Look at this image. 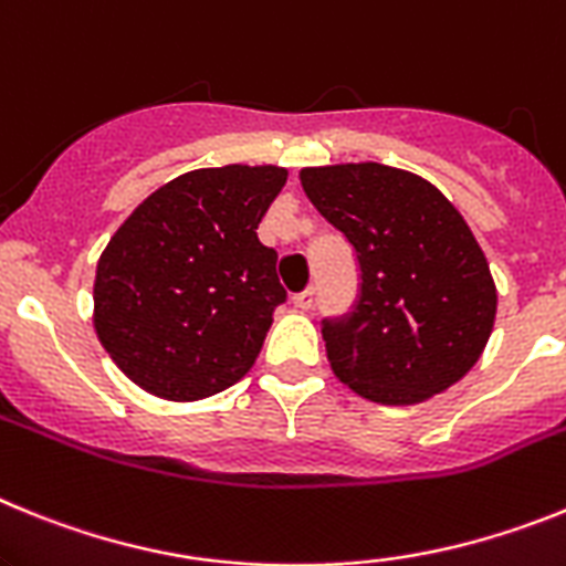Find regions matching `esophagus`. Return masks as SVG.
Returning a JSON list of instances; mask_svg holds the SVG:
<instances>
[{
  "label": "esophagus",
  "instance_id": "obj_1",
  "mask_svg": "<svg viewBox=\"0 0 566 566\" xmlns=\"http://www.w3.org/2000/svg\"><path fill=\"white\" fill-rule=\"evenodd\" d=\"M313 302H316V290L313 287L302 290V293H296V296H293V304H296L298 311H311Z\"/></svg>",
  "mask_w": 566,
  "mask_h": 566
}]
</instances>
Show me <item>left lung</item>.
<instances>
[{
  "instance_id": "left-lung-1",
  "label": "left lung",
  "mask_w": 566,
  "mask_h": 566,
  "mask_svg": "<svg viewBox=\"0 0 566 566\" xmlns=\"http://www.w3.org/2000/svg\"><path fill=\"white\" fill-rule=\"evenodd\" d=\"M313 208L353 244L358 298L324 318L331 367L378 405H416L479 361L495 322L490 264L439 188L399 167H304Z\"/></svg>"
}]
</instances>
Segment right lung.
Masks as SVG:
<instances>
[{
  "label": "right lung",
  "mask_w": 566,
  "mask_h": 566,
  "mask_svg": "<svg viewBox=\"0 0 566 566\" xmlns=\"http://www.w3.org/2000/svg\"><path fill=\"white\" fill-rule=\"evenodd\" d=\"M284 181L273 165L190 170L113 233L96 264L93 327L142 390L208 399L253 367L287 298L276 250L255 235Z\"/></svg>",
  "instance_id": "1"
}]
</instances>
